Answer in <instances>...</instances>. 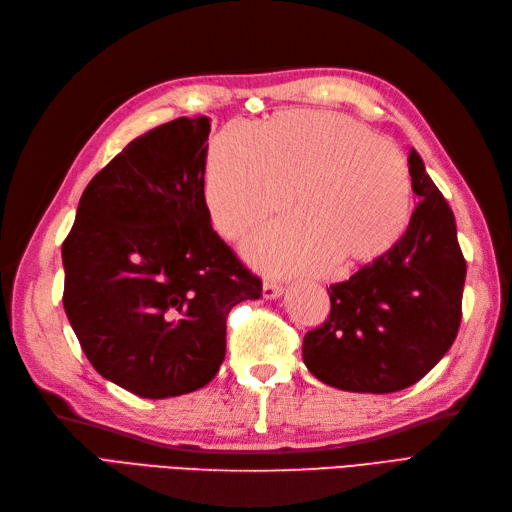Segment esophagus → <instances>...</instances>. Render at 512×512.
I'll use <instances>...</instances> for the list:
<instances>
[{
	"label": "esophagus",
	"mask_w": 512,
	"mask_h": 512,
	"mask_svg": "<svg viewBox=\"0 0 512 512\" xmlns=\"http://www.w3.org/2000/svg\"><path fill=\"white\" fill-rule=\"evenodd\" d=\"M261 294H264V298H279L283 294V285L279 281H274V279H266Z\"/></svg>",
	"instance_id": "1"
}]
</instances>
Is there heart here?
I'll list each match as a JSON object with an SVG mask.
<instances>
[{"mask_svg": "<svg viewBox=\"0 0 512 512\" xmlns=\"http://www.w3.org/2000/svg\"><path fill=\"white\" fill-rule=\"evenodd\" d=\"M290 196L294 220L264 231L248 255L272 272L374 264L400 242L411 218L409 166L396 144L331 112L290 110L251 134L229 125L209 144L205 201L214 227L240 240Z\"/></svg>", "mask_w": 512, "mask_h": 512, "instance_id": "heart-1", "label": "heart"}]
</instances>
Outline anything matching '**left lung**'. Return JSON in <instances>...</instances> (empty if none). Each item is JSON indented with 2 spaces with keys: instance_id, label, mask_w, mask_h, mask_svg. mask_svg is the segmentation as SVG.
<instances>
[{
  "instance_id": "obj_1",
  "label": "left lung",
  "mask_w": 512,
  "mask_h": 512,
  "mask_svg": "<svg viewBox=\"0 0 512 512\" xmlns=\"http://www.w3.org/2000/svg\"><path fill=\"white\" fill-rule=\"evenodd\" d=\"M419 203L400 242L374 264L329 287L331 311L303 339L318 381L359 393L415 385L454 344L463 316L467 264L448 201L409 153Z\"/></svg>"
}]
</instances>
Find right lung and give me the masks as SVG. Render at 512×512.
Masks as SVG:
<instances>
[{"instance_id": "1", "label": "right lung", "mask_w": 512, "mask_h": 512, "mask_svg": "<svg viewBox=\"0 0 512 512\" xmlns=\"http://www.w3.org/2000/svg\"><path fill=\"white\" fill-rule=\"evenodd\" d=\"M207 116L131 140L86 186L62 244V303L108 381L140 398L205 387L225 361L227 316L261 279L212 229Z\"/></svg>"}]
</instances>
